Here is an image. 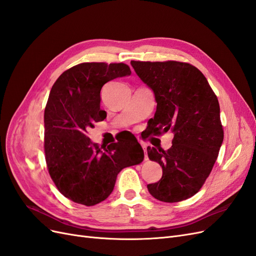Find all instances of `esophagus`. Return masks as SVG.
<instances>
[{
	"label": "esophagus",
	"mask_w": 256,
	"mask_h": 256,
	"mask_svg": "<svg viewBox=\"0 0 256 256\" xmlns=\"http://www.w3.org/2000/svg\"><path fill=\"white\" fill-rule=\"evenodd\" d=\"M143 150H144V152H145V160H148V157H147V150H146V145L144 143H141Z\"/></svg>",
	"instance_id": "esophagus-1"
}]
</instances>
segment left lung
<instances>
[{"instance_id": "left-lung-1", "label": "left lung", "mask_w": 256, "mask_h": 256, "mask_svg": "<svg viewBox=\"0 0 256 256\" xmlns=\"http://www.w3.org/2000/svg\"><path fill=\"white\" fill-rule=\"evenodd\" d=\"M131 66L157 102L148 120L150 132H174L168 150L147 147L148 158L162 168L161 180L147 189L161 202L187 200L202 188L223 142L218 98L204 74L190 64L131 60Z\"/></svg>"}]
</instances>
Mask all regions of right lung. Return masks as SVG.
Returning a JSON list of instances; mask_svg holds the SVG:
<instances>
[{
  "instance_id": "1",
  "label": "right lung",
  "mask_w": 256,
  "mask_h": 256,
  "mask_svg": "<svg viewBox=\"0 0 256 256\" xmlns=\"http://www.w3.org/2000/svg\"><path fill=\"white\" fill-rule=\"evenodd\" d=\"M130 74L122 63H82L62 74L51 88L44 116L46 162L58 191L74 203L102 202L122 170L144 159L134 138L100 147L88 136V129L106 118L100 109L104 85Z\"/></svg>"
}]
</instances>
